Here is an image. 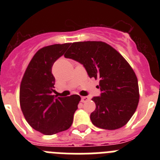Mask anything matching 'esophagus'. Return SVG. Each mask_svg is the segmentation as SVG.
I'll list each match as a JSON object with an SVG mask.
<instances>
[{
  "label": "esophagus",
  "mask_w": 160,
  "mask_h": 160,
  "mask_svg": "<svg viewBox=\"0 0 160 160\" xmlns=\"http://www.w3.org/2000/svg\"><path fill=\"white\" fill-rule=\"evenodd\" d=\"M88 99H89V98L87 97V96H82V97L81 98L82 102H87Z\"/></svg>",
  "instance_id": "1"
}]
</instances>
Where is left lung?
Masks as SVG:
<instances>
[{
    "label": "left lung",
    "mask_w": 160,
    "mask_h": 160,
    "mask_svg": "<svg viewBox=\"0 0 160 160\" xmlns=\"http://www.w3.org/2000/svg\"><path fill=\"white\" fill-rule=\"evenodd\" d=\"M66 58L84 66L90 78L99 80L102 93L94 97L95 111L90 114L97 128H122L136 111L139 100L138 79L129 63L112 46L103 42L72 43Z\"/></svg>",
    "instance_id": "8db88e82"
}]
</instances>
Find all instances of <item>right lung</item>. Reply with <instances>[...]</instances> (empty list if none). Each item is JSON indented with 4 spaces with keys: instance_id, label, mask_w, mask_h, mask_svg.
<instances>
[{
    "instance_id": "obj_1",
    "label": "right lung",
    "mask_w": 160,
    "mask_h": 160,
    "mask_svg": "<svg viewBox=\"0 0 160 160\" xmlns=\"http://www.w3.org/2000/svg\"><path fill=\"white\" fill-rule=\"evenodd\" d=\"M70 43L42 48L33 55L20 86V105L28 123L44 135H51L71 127L80 96L52 95L55 78L52 66L62 56Z\"/></svg>"
}]
</instances>
